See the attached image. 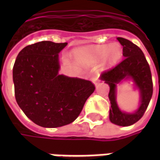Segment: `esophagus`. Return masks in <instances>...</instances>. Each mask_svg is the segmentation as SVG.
<instances>
[{"mask_svg": "<svg viewBox=\"0 0 160 160\" xmlns=\"http://www.w3.org/2000/svg\"><path fill=\"white\" fill-rule=\"evenodd\" d=\"M92 81H93V83L97 86L98 84L99 83V80H98V77H94L93 79H92Z\"/></svg>", "mask_w": 160, "mask_h": 160, "instance_id": "obj_1", "label": "esophagus"}]
</instances>
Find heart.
<instances>
[{
  "label": "heart",
  "mask_w": 160,
  "mask_h": 160,
  "mask_svg": "<svg viewBox=\"0 0 160 160\" xmlns=\"http://www.w3.org/2000/svg\"><path fill=\"white\" fill-rule=\"evenodd\" d=\"M121 54L120 46L114 43L110 46L100 45L88 49H77L73 52V57L80 64L92 66L99 62L103 58L107 64H113L119 59Z\"/></svg>",
  "instance_id": "b5f03b06"
}]
</instances>
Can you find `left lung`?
<instances>
[{"label":"left lung","mask_w":160,"mask_h":160,"mask_svg":"<svg viewBox=\"0 0 160 160\" xmlns=\"http://www.w3.org/2000/svg\"><path fill=\"white\" fill-rule=\"evenodd\" d=\"M118 40L123 47L122 56L125 58L116 67L101 73L100 79L110 86V121L119 126H130L143 117L148 108L152 96V80L150 67L142 50L123 38H118ZM127 78L134 81L141 93L140 107L134 113L121 111L115 101L116 84Z\"/></svg>","instance_id":"1"}]
</instances>
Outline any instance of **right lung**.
I'll return each mask as SVG.
<instances>
[{
	"label": "right lung",
	"instance_id": "1",
	"mask_svg": "<svg viewBox=\"0 0 160 160\" xmlns=\"http://www.w3.org/2000/svg\"><path fill=\"white\" fill-rule=\"evenodd\" d=\"M67 44L42 41L26 46L13 65L16 101L26 117L41 127L73 122L95 90L89 80L58 73V54Z\"/></svg>",
	"mask_w": 160,
	"mask_h": 160
}]
</instances>
